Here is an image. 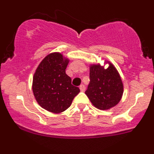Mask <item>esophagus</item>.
Instances as JSON below:
<instances>
[{
    "mask_svg": "<svg viewBox=\"0 0 154 154\" xmlns=\"http://www.w3.org/2000/svg\"><path fill=\"white\" fill-rule=\"evenodd\" d=\"M79 89H80L81 92H85V85H81L80 86H79Z\"/></svg>",
    "mask_w": 154,
    "mask_h": 154,
    "instance_id": "34e87169",
    "label": "esophagus"
}]
</instances>
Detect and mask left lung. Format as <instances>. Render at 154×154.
<instances>
[{"label": "left lung", "mask_w": 154, "mask_h": 154, "mask_svg": "<svg viewBox=\"0 0 154 154\" xmlns=\"http://www.w3.org/2000/svg\"><path fill=\"white\" fill-rule=\"evenodd\" d=\"M105 69L100 64L90 66V84L85 94L92 105L100 110H108L121 100L123 84L115 66L110 62Z\"/></svg>", "instance_id": "obj_1"}]
</instances>
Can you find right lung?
<instances>
[{"label":"right lung","instance_id":"1","mask_svg":"<svg viewBox=\"0 0 154 154\" xmlns=\"http://www.w3.org/2000/svg\"><path fill=\"white\" fill-rule=\"evenodd\" d=\"M69 62L62 54H49L41 62L33 77L32 90L37 103L54 113L66 110L80 91L72 85V79L66 74Z\"/></svg>","mask_w":154,"mask_h":154}]
</instances>
